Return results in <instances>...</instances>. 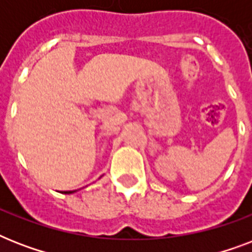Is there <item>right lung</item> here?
I'll return each mask as SVG.
<instances>
[{"label": "right lung", "instance_id": "1", "mask_svg": "<svg viewBox=\"0 0 252 252\" xmlns=\"http://www.w3.org/2000/svg\"><path fill=\"white\" fill-rule=\"evenodd\" d=\"M73 192H76V191H64V193H73Z\"/></svg>", "mask_w": 252, "mask_h": 252}]
</instances>
